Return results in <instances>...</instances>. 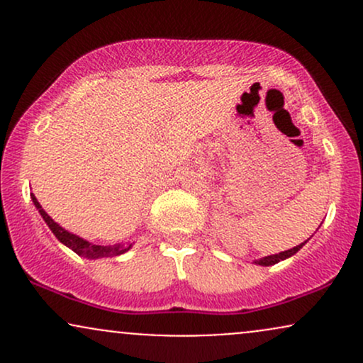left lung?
Instances as JSON below:
<instances>
[{
	"label": "left lung",
	"instance_id": "8db88e82",
	"mask_svg": "<svg viewBox=\"0 0 363 363\" xmlns=\"http://www.w3.org/2000/svg\"><path fill=\"white\" fill-rule=\"evenodd\" d=\"M306 242H307V240H306ZM306 242L295 245V247L289 249V251H281V252H278V254H272V256L261 257V259H254V264H259V266H273V264H277V262L289 259V257L294 256V254H297L298 251H301L302 245H306Z\"/></svg>",
	"mask_w": 363,
	"mask_h": 363
}]
</instances>
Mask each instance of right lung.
<instances>
[{
	"instance_id": "1",
	"label": "right lung",
	"mask_w": 363,
	"mask_h": 363,
	"mask_svg": "<svg viewBox=\"0 0 363 363\" xmlns=\"http://www.w3.org/2000/svg\"><path fill=\"white\" fill-rule=\"evenodd\" d=\"M30 198H32V201H34V205H35L37 210H39L40 216H43V218H44V222L48 223V227L51 228L52 234L56 235V239L60 240L61 244H65L66 247L72 249L73 252H77L78 256L85 257V259H101V257H116V256H121V254L128 252L129 249L133 247V244L102 245V244L89 242V240L82 239V237L77 235V234H72V232H68V230H66V228H62L60 223L54 222L51 216L48 215V211H45L43 206H40V203L37 201V198L32 193H30Z\"/></svg>"
}]
</instances>
